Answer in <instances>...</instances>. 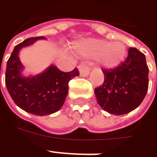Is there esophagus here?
<instances>
[{"label":"esophagus","instance_id":"34e87169","mask_svg":"<svg viewBox=\"0 0 157 157\" xmlns=\"http://www.w3.org/2000/svg\"><path fill=\"white\" fill-rule=\"evenodd\" d=\"M79 68H80V76H82V77H86V76H89L90 69L88 66L82 65V66L79 67Z\"/></svg>","mask_w":157,"mask_h":157}]
</instances>
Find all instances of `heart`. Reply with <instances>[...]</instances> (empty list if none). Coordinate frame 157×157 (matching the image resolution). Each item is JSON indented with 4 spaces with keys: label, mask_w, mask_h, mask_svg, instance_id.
Returning <instances> with one entry per match:
<instances>
[{
    "label": "heart",
    "mask_w": 157,
    "mask_h": 157,
    "mask_svg": "<svg viewBox=\"0 0 157 157\" xmlns=\"http://www.w3.org/2000/svg\"><path fill=\"white\" fill-rule=\"evenodd\" d=\"M76 50L84 56L96 57L104 68H115L124 61L127 54L125 45L121 42H111L102 39H86L76 45Z\"/></svg>",
    "instance_id": "b5f03b06"
}]
</instances>
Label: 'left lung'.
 Here are the masks:
<instances>
[{"label": "left lung", "instance_id": "1", "mask_svg": "<svg viewBox=\"0 0 157 157\" xmlns=\"http://www.w3.org/2000/svg\"><path fill=\"white\" fill-rule=\"evenodd\" d=\"M104 81L94 90L98 105L110 114L124 115L141 104L148 89L146 57L130 48L126 60L118 67L103 70Z\"/></svg>", "mask_w": 157, "mask_h": 157}]
</instances>
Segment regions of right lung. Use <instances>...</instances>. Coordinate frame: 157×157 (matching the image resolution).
Here are the masks:
<instances>
[{
	"mask_svg": "<svg viewBox=\"0 0 157 157\" xmlns=\"http://www.w3.org/2000/svg\"><path fill=\"white\" fill-rule=\"evenodd\" d=\"M44 36L26 39L14 47L6 71V86L10 95L21 109L36 116H47L58 112L64 103L68 93V82L79 76L76 68L63 72L54 65L36 75L24 76V66L19 59V52L24 47L33 45Z\"/></svg>",
	"mask_w": 157,
	"mask_h": 157,
	"instance_id": "right-lung-1",
	"label": "right lung"
}]
</instances>
